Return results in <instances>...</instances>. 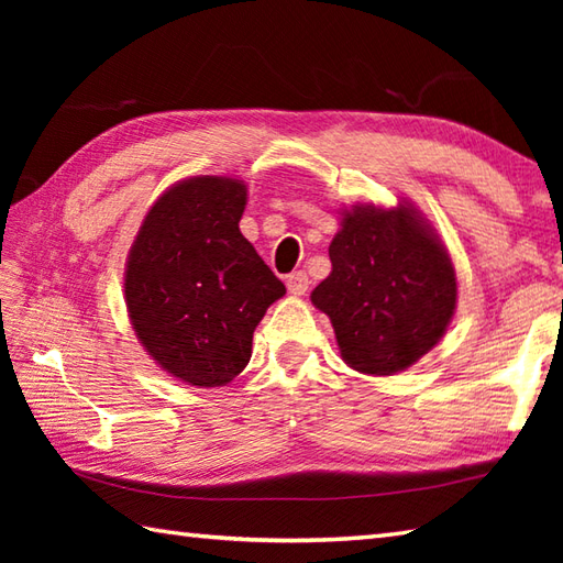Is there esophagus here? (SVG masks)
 I'll list each match as a JSON object with an SVG mask.
<instances>
[{
	"label": "esophagus",
	"mask_w": 563,
	"mask_h": 563,
	"mask_svg": "<svg viewBox=\"0 0 563 563\" xmlns=\"http://www.w3.org/2000/svg\"><path fill=\"white\" fill-rule=\"evenodd\" d=\"M285 283H288V290H290V295H295V297L305 295L307 288H309V278H307V273H302V271L290 273L288 280H285Z\"/></svg>",
	"instance_id": "esophagus-1"
}]
</instances>
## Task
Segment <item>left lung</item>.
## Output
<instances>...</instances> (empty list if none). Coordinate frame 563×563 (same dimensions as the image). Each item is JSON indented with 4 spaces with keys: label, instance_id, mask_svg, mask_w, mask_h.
I'll list each match as a JSON object with an SVG mask.
<instances>
[{
    "label": "left lung",
    "instance_id": "8db88e82",
    "mask_svg": "<svg viewBox=\"0 0 563 563\" xmlns=\"http://www.w3.org/2000/svg\"><path fill=\"white\" fill-rule=\"evenodd\" d=\"M329 258L331 273L312 290V305L331 319L343 363L355 373H404L445 336L457 309V273L411 200L341 210Z\"/></svg>",
    "mask_w": 563,
    "mask_h": 563
}]
</instances>
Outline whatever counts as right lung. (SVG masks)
<instances>
[{"label":"right lung","instance_id":"add662e5","mask_svg":"<svg viewBox=\"0 0 563 563\" xmlns=\"http://www.w3.org/2000/svg\"><path fill=\"white\" fill-rule=\"evenodd\" d=\"M246 184L190 176L152 202L125 261V307L142 349L190 387H224L285 285L239 232Z\"/></svg>","mask_w":563,"mask_h":563}]
</instances>
